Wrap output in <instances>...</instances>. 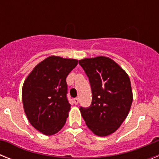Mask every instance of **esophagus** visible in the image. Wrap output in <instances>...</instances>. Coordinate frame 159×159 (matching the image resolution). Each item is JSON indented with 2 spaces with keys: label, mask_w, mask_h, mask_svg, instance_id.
<instances>
[{
  "label": "esophagus",
  "mask_w": 159,
  "mask_h": 159,
  "mask_svg": "<svg viewBox=\"0 0 159 159\" xmlns=\"http://www.w3.org/2000/svg\"><path fill=\"white\" fill-rule=\"evenodd\" d=\"M73 102H74V104L77 105L79 103V99L77 98H75V99H73Z\"/></svg>",
  "instance_id": "34e87169"
}]
</instances>
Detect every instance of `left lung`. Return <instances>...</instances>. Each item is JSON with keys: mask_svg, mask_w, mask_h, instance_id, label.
Wrapping results in <instances>:
<instances>
[{"mask_svg": "<svg viewBox=\"0 0 159 159\" xmlns=\"http://www.w3.org/2000/svg\"><path fill=\"white\" fill-rule=\"evenodd\" d=\"M91 84L92 102L80 111L88 128L98 136H107L127 118L133 101L127 72L109 57L85 58L79 61Z\"/></svg>", "mask_w": 159, "mask_h": 159, "instance_id": "obj_1", "label": "left lung"}]
</instances>
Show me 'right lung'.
Segmentation results:
<instances>
[{"label": "right lung", "instance_id": "right-lung-1", "mask_svg": "<svg viewBox=\"0 0 159 159\" xmlns=\"http://www.w3.org/2000/svg\"><path fill=\"white\" fill-rule=\"evenodd\" d=\"M78 64L75 59L51 56L37 64L25 79L22 101L32 127L52 135L64 126L71 109L66 78Z\"/></svg>", "mask_w": 159, "mask_h": 159}]
</instances>
